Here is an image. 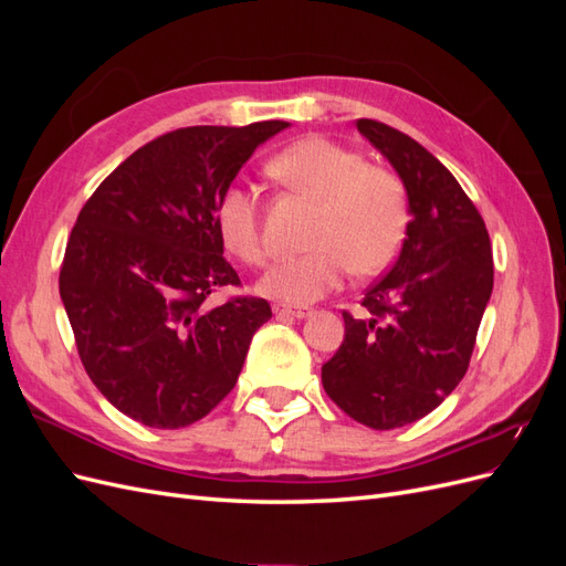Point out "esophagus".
<instances>
[{"label": "esophagus", "mask_w": 566, "mask_h": 566, "mask_svg": "<svg viewBox=\"0 0 566 566\" xmlns=\"http://www.w3.org/2000/svg\"><path fill=\"white\" fill-rule=\"evenodd\" d=\"M273 314H276V316H287V318H310L314 314V310H310V306L276 304V306H273Z\"/></svg>", "instance_id": "34e87169"}]
</instances>
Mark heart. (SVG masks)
I'll list each match as a JSON object with an SVG mask.
<instances>
[{"instance_id":"1","label":"heart","mask_w":566,"mask_h":566,"mask_svg":"<svg viewBox=\"0 0 566 566\" xmlns=\"http://www.w3.org/2000/svg\"><path fill=\"white\" fill-rule=\"evenodd\" d=\"M269 175L290 193L316 205L306 245L312 250L273 266L260 293L283 304L321 300L347 276H373L399 254L408 229L403 181L380 165H366L361 153L325 136H304L269 163ZM217 233L224 248L248 266L269 256L256 198L229 186L217 200Z\"/></svg>"}]
</instances>
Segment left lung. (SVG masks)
<instances>
[{"label":"left lung","instance_id":"obj_1","mask_svg":"<svg viewBox=\"0 0 566 566\" xmlns=\"http://www.w3.org/2000/svg\"><path fill=\"white\" fill-rule=\"evenodd\" d=\"M356 127L397 169L410 221L399 260L345 318V339L321 368L349 418L394 430L424 418L465 378L493 290L489 231L474 202L430 150L361 117Z\"/></svg>","mask_w":566,"mask_h":566}]
</instances>
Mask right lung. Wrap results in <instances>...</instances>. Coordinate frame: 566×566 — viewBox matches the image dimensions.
<instances>
[{
    "label": "right lung",
    "mask_w": 566,
    "mask_h": 566,
    "mask_svg": "<svg viewBox=\"0 0 566 566\" xmlns=\"http://www.w3.org/2000/svg\"><path fill=\"white\" fill-rule=\"evenodd\" d=\"M283 119L184 127L117 165L84 202L67 238L59 290L80 361L132 420L179 430L235 387L252 335L271 318L238 287L217 233L219 196Z\"/></svg>",
    "instance_id": "obj_1"
}]
</instances>
